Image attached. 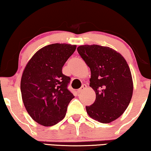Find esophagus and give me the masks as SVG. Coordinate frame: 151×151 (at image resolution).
I'll list each match as a JSON object with an SVG mask.
<instances>
[{
    "label": "esophagus",
    "instance_id": "1",
    "mask_svg": "<svg viewBox=\"0 0 151 151\" xmlns=\"http://www.w3.org/2000/svg\"><path fill=\"white\" fill-rule=\"evenodd\" d=\"M86 88H87V86H86V84H82V86H81V87H80V88H79V89L78 90V92L79 93H82V91H83L84 90H85Z\"/></svg>",
    "mask_w": 151,
    "mask_h": 151
}]
</instances>
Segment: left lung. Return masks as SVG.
Segmentation results:
<instances>
[{"label":"left lung","mask_w":151,"mask_h":151,"mask_svg":"<svg viewBox=\"0 0 151 151\" xmlns=\"http://www.w3.org/2000/svg\"><path fill=\"white\" fill-rule=\"evenodd\" d=\"M78 52L91 69L89 86L96 98L86 106L88 115L101 123H110L120 117L127 109L133 83L131 70L120 53L108 47L82 45Z\"/></svg>","instance_id":"obj_1"}]
</instances>
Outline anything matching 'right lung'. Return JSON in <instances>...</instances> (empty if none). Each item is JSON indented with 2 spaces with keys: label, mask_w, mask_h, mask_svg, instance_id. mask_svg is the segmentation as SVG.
<instances>
[{
  "label": "right lung",
  "mask_w": 151,
  "mask_h": 151,
  "mask_svg": "<svg viewBox=\"0 0 151 151\" xmlns=\"http://www.w3.org/2000/svg\"><path fill=\"white\" fill-rule=\"evenodd\" d=\"M76 45L51 44L38 50L24 68L20 91L24 107L40 124L51 127L65 117L74 98L67 88L70 78L62 72Z\"/></svg>",
  "instance_id": "right-lung-1"
}]
</instances>
